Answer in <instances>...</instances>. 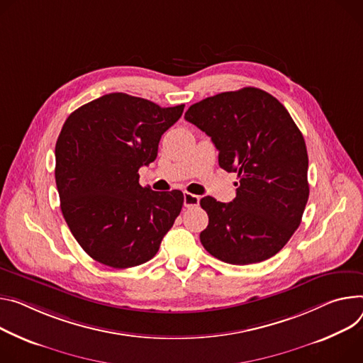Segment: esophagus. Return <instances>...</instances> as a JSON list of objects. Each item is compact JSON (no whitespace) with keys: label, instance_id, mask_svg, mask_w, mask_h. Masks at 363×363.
Instances as JSON below:
<instances>
[{"label":"esophagus","instance_id":"esophagus-1","mask_svg":"<svg viewBox=\"0 0 363 363\" xmlns=\"http://www.w3.org/2000/svg\"><path fill=\"white\" fill-rule=\"evenodd\" d=\"M200 204V196L199 195H194V194H189V192H185L184 194V206L185 207H196Z\"/></svg>","mask_w":363,"mask_h":363}]
</instances>
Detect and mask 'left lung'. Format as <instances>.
<instances>
[{
    "instance_id": "1",
    "label": "left lung",
    "mask_w": 363,
    "mask_h": 363,
    "mask_svg": "<svg viewBox=\"0 0 363 363\" xmlns=\"http://www.w3.org/2000/svg\"><path fill=\"white\" fill-rule=\"evenodd\" d=\"M185 120L211 138L220 168L239 177L232 203L200 201L208 214L200 233L204 249L232 265L272 257L298 228L308 201L300 128L275 96L253 86L195 103Z\"/></svg>"
}]
</instances>
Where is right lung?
<instances>
[{
	"label": "right lung",
	"mask_w": 363,
	"mask_h": 363,
	"mask_svg": "<svg viewBox=\"0 0 363 363\" xmlns=\"http://www.w3.org/2000/svg\"><path fill=\"white\" fill-rule=\"evenodd\" d=\"M184 107L113 92L65 121L55 147L60 210L79 246L103 265L124 269L150 260L179 216L184 194L142 186L139 169L156 159Z\"/></svg>",
	"instance_id": "1"
}]
</instances>
